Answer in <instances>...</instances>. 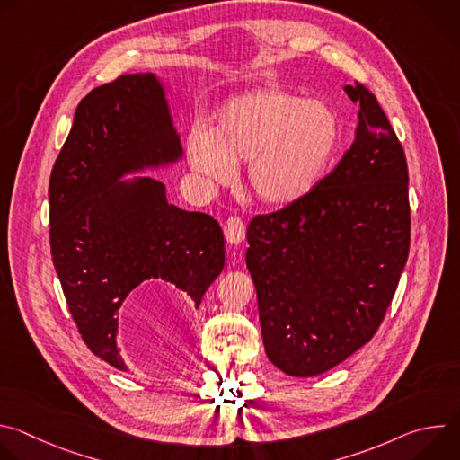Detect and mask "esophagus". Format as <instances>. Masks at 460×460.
I'll return each mask as SVG.
<instances>
[{
	"label": "esophagus",
	"instance_id": "34e87169",
	"mask_svg": "<svg viewBox=\"0 0 460 460\" xmlns=\"http://www.w3.org/2000/svg\"><path fill=\"white\" fill-rule=\"evenodd\" d=\"M224 233L229 243H240L245 238V224L240 217H229L226 226H224Z\"/></svg>",
	"mask_w": 460,
	"mask_h": 460
}]
</instances>
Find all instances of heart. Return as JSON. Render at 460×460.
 <instances>
[{
	"mask_svg": "<svg viewBox=\"0 0 460 460\" xmlns=\"http://www.w3.org/2000/svg\"><path fill=\"white\" fill-rule=\"evenodd\" d=\"M341 118L320 100L261 89L229 100L213 130L194 127L185 144L190 167L213 183L247 165V185L268 206H289L316 185L341 144Z\"/></svg>",
	"mask_w": 460,
	"mask_h": 460,
	"instance_id": "b5f03b06",
	"label": "heart"
}]
</instances>
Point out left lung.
Returning a JSON list of instances; mask_svg holds the SVG:
<instances>
[{"mask_svg": "<svg viewBox=\"0 0 460 460\" xmlns=\"http://www.w3.org/2000/svg\"><path fill=\"white\" fill-rule=\"evenodd\" d=\"M344 91L360 107L353 146L304 199L247 227L261 339L291 376L320 375L373 339L410 252L404 149L366 85Z\"/></svg>", "mask_w": 460, "mask_h": 460, "instance_id": "obj_1", "label": "left lung"}]
</instances>
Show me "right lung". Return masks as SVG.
<instances>
[{"label":"right lung","instance_id":"obj_1","mask_svg":"<svg viewBox=\"0 0 460 460\" xmlns=\"http://www.w3.org/2000/svg\"><path fill=\"white\" fill-rule=\"evenodd\" d=\"M181 158L165 93L151 73L123 75L78 105L49 181L50 252L87 348L119 371L123 302L142 282L174 284L199 307L226 261L220 224L183 211L151 176Z\"/></svg>","mask_w":460,"mask_h":460}]
</instances>
